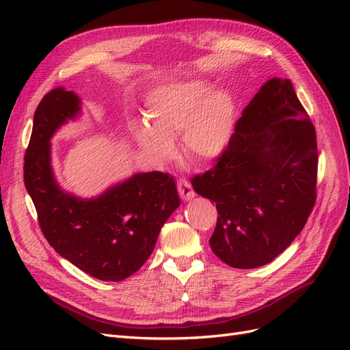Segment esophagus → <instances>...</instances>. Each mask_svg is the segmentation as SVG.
Instances as JSON below:
<instances>
[{
    "label": "esophagus",
    "instance_id": "esophagus-1",
    "mask_svg": "<svg viewBox=\"0 0 350 350\" xmlns=\"http://www.w3.org/2000/svg\"><path fill=\"white\" fill-rule=\"evenodd\" d=\"M178 193L184 201H189L196 197V193H194L191 184L185 181V179H179L178 181Z\"/></svg>",
    "mask_w": 350,
    "mask_h": 350
}]
</instances>
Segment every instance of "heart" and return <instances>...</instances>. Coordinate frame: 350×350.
Instances as JSON below:
<instances>
[{
  "label": "heart",
  "instance_id": "heart-1",
  "mask_svg": "<svg viewBox=\"0 0 350 350\" xmlns=\"http://www.w3.org/2000/svg\"><path fill=\"white\" fill-rule=\"evenodd\" d=\"M149 124H140L135 140L156 165L176 154L175 139L181 133L187 157L208 162L224 154L234 140L238 109L226 90H213L206 80L167 84L147 98Z\"/></svg>",
  "mask_w": 350,
  "mask_h": 350
}]
</instances>
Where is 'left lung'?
<instances>
[{"label": "left lung", "mask_w": 350, "mask_h": 350, "mask_svg": "<svg viewBox=\"0 0 350 350\" xmlns=\"http://www.w3.org/2000/svg\"><path fill=\"white\" fill-rule=\"evenodd\" d=\"M319 149L314 125L289 79L267 80L243 109L229 149L193 179L216 203L208 243L235 269L266 266L288 248L315 203Z\"/></svg>", "instance_id": "left-lung-1"}]
</instances>
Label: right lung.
Returning a JSON list of instances; mask_svg holds the SVG:
<instances>
[{
	"instance_id": "obj_1",
	"label": "right lung",
	"mask_w": 350,
	"mask_h": 350,
	"mask_svg": "<svg viewBox=\"0 0 350 350\" xmlns=\"http://www.w3.org/2000/svg\"><path fill=\"white\" fill-rule=\"evenodd\" d=\"M77 93L57 88L40 100L25 156V185L49 245L89 276L121 282L154 250L165 221L181 204L172 176L137 172L84 198L62 188L52 167V137L81 115Z\"/></svg>"
}]
</instances>
